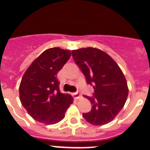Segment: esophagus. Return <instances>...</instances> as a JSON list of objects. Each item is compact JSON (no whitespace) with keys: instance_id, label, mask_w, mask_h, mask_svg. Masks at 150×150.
<instances>
[{"instance_id":"obj_1","label":"esophagus","mask_w":150,"mask_h":150,"mask_svg":"<svg viewBox=\"0 0 150 150\" xmlns=\"http://www.w3.org/2000/svg\"><path fill=\"white\" fill-rule=\"evenodd\" d=\"M73 95H74V98L75 99H79V98H80V95H79V93H78V92H74V94H73Z\"/></svg>"}]
</instances>
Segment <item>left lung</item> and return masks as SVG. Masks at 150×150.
Masks as SVG:
<instances>
[{
    "label": "left lung",
    "mask_w": 150,
    "mask_h": 150,
    "mask_svg": "<svg viewBox=\"0 0 150 150\" xmlns=\"http://www.w3.org/2000/svg\"><path fill=\"white\" fill-rule=\"evenodd\" d=\"M76 64L86 78L88 84L93 85L94 97H86L91 110L83 113L88 123L103 125L114 120L124 107L128 95L126 79L116 62L105 52L87 47L73 50Z\"/></svg>",
    "instance_id": "1"
}]
</instances>
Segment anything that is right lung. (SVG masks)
Returning a JSON list of instances; mask_svg holds the SVG:
<instances>
[{"mask_svg": "<svg viewBox=\"0 0 150 150\" xmlns=\"http://www.w3.org/2000/svg\"><path fill=\"white\" fill-rule=\"evenodd\" d=\"M70 50L55 47L45 50L24 74L19 86V99L28 113L40 122L62 121L74 98L59 90V73L71 57Z\"/></svg>", "mask_w": 150, "mask_h": 150, "instance_id": "right-lung-1", "label": "right lung"}]
</instances>
